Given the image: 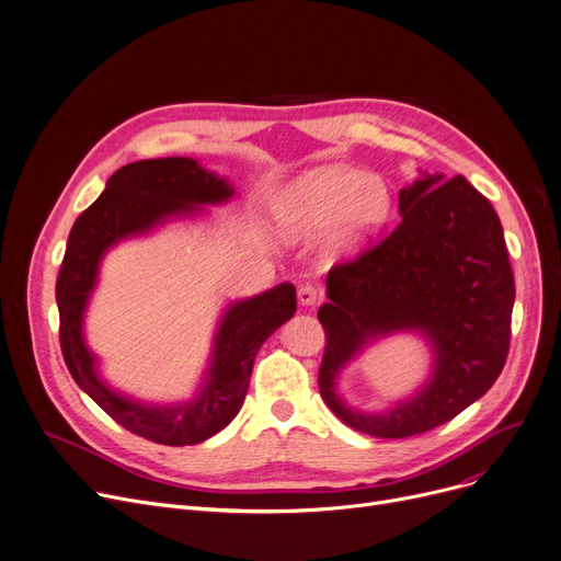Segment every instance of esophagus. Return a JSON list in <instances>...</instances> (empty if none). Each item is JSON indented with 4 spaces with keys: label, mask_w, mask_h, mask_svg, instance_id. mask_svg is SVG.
<instances>
[{
    "label": "esophagus",
    "mask_w": 561,
    "mask_h": 561,
    "mask_svg": "<svg viewBox=\"0 0 561 561\" xmlns=\"http://www.w3.org/2000/svg\"><path fill=\"white\" fill-rule=\"evenodd\" d=\"M319 299H322V289L306 283L299 287V304L301 306H314Z\"/></svg>",
    "instance_id": "esophagus-1"
}]
</instances>
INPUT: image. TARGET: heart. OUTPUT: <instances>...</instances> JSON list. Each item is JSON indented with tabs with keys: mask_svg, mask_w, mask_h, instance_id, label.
Returning <instances> with one entry per match:
<instances>
[{
	"mask_svg": "<svg viewBox=\"0 0 561 561\" xmlns=\"http://www.w3.org/2000/svg\"><path fill=\"white\" fill-rule=\"evenodd\" d=\"M278 221L291 237L329 230L327 251L342 255L375 237L392 211V192L381 175L346 167H319L285 186Z\"/></svg>",
	"mask_w": 561,
	"mask_h": 561,
	"instance_id": "b5f03b06",
	"label": "heart"
}]
</instances>
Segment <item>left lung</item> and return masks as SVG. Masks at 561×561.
<instances>
[{
    "mask_svg": "<svg viewBox=\"0 0 561 561\" xmlns=\"http://www.w3.org/2000/svg\"><path fill=\"white\" fill-rule=\"evenodd\" d=\"M402 221L327 276L317 317L327 333L319 392L356 432L407 438L449 422L495 383L510 352L514 274L493 205L457 175L422 173L399 190ZM417 332L433 371L407 400L358 412L336 392L341 369L369 343Z\"/></svg>",
    "mask_w": 561,
    "mask_h": 561,
    "instance_id": "left-lung-1",
    "label": "left lung"
}]
</instances>
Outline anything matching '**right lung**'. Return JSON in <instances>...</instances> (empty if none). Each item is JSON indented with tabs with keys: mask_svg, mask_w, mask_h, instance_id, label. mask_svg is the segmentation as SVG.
I'll return each mask as SVG.
<instances>
[{
	"mask_svg": "<svg viewBox=\"0 0 561 561\" xmlns=\"http://www.w3.org/2000/svg\"><path fill=\"white\" fill-rule=\"evenodd\" d=\"M234 196L228 178L207 171L192 157L141 159L118 169L100 198L75 221L57 278L61 352L72 379L127 432L159 445H196L232 422L244 404L255 354L297 312V289L280 283L255 297L226 306L211 354L194 397L150 404L125 394L100 375V360L84 335L87 308L98 287L104 255L127 239L171 221L207 215L209 205Z\"/></svg>",
	"mask_w": 561,
	"mask_h": 561,
	"instance_id": "add662e5",
	"label": "right lung"
}]
</instances>
